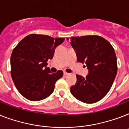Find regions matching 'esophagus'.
<instances>
[{"label": "esophagus", "instance_id": "1", "mask_svg": "<svg viewBox=\"0 0 129 129\" xmlns=\"http://www.w3.org/2000/svg\"><path fill=\"white\" fill-rule=\"evenodd\" d=\"M69 74H70L68 72H63V75H64V76H68V75H69Z\"/></svg>", "mask_w": 129, "mask_h": 129}]
</instances>
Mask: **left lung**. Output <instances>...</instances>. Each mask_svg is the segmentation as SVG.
I'll return each instance as SVG.
<instances>
[{
	"instance_id": "left-lung-1",
	"label": "left lung",
	"mask_w": 129,
	"mask_h": 129,
	"mask_svg": "<svg viewBox=\"0 0 129 129\" xmlns=\"http://www.w3.org/2000/svg\"><path fill=\"white\" fill-rule=\"evenodd\" d=\"M70 39L78 61L86 63L89 70L85 78L76 75L77 82L71 86V93L84 103L98 102L109 92L117 73L114 48L98 35L73 37Z\"/></svg>"
}]
</instances>
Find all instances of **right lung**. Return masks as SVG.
Returning a JSON list of instances; mask_svg holds the SVG:
<instances>
[{"instance_id": "obj_1", "label": "right lung", "mask_w": 129, "mask_h": 129, "mask_svg": "<svg viewBox=\"0 0 129 129\" xmlns=\"http://www.w3.org/2000/svg\"><path fill=\"white\" fill-rule=\"evenodd\" d=\"M64 38L31 34L13 49L11 74L20 94L27 100L39 101L52 94L55 84L63 75L61 70L51 73L47 61L53 58L56 47Z\"/></svg>"}]
</instances>
